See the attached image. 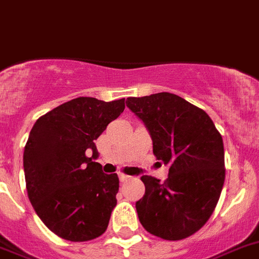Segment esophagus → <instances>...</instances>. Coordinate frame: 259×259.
<instances>
[{"label":"esophagus","mask_w":259,"mask_h":259,"mask_svg":"<svg viewBox=\"0 0 259 259\" xmlns=\"http://www.w3.org/2000/svg\"><path fill=\"white\" fill-rule=\"evenodd\" d=\"M118 177H120L121 183H126L127 180H130V176H126V175H123V173H120V175H118Z\"/></svg>","instance_id":"1"}]
</instances>
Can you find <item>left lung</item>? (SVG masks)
I'll use <instances>...</instances> for the list:
<instances>
[{
  "instance_id": "obj_1",
  "label": "left lung",
  "mask_w": 259,
  "mask_h": 259,
  "mask_svg": "<svg viewBox=\"0 0 259 259\" xmlns=\"http://www.w3.org/2000/svg\"><path fill=\"white\" fill-rule=\"evenodd\" d=\"M126 107L145 123L152 151L169 165L168 179L142 176L136 203L143 228L164 240H183L206 224L224 185L223 138L201 108L169 92L127 98Z\"/></svg>"
}]
</instances>
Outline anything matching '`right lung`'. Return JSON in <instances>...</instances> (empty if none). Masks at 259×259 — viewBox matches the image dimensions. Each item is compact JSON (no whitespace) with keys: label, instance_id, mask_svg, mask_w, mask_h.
Wrapping results in <instances>:
<instances>
[{"label":"right lung","instance_id":"right-lung-1","mask_svg":"<svg viewBox=\"0 0 259 259\" xmlns=\"http://www.w3.org/2000/svg\"><path fill=\"white\" fill-rule=\"evenodd\" d=\"M123 109L125 99L82 96L52 109L31 129L23 154L27 193L42 223L64 240L89 241L107 229L120 185L116 173H103L94 161V141Z\"/></svg>","mask_w":259,"mask_h":259}]
</instances>
